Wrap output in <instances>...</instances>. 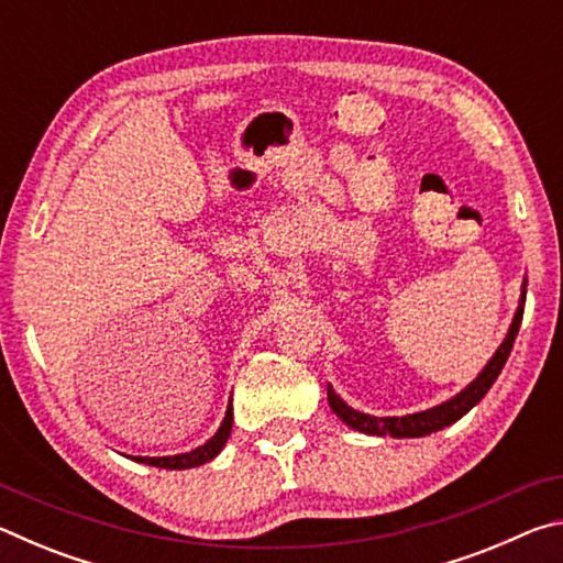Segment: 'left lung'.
I'll return each instance as SVG.
<instances>
[{
	"label": "left lung",
	"mask_w": 563,
	"mask_h": 563,
	"mask_svg": "<svg viewBox=\"0 0 563 563\" xmlns=\"http://www.w3.org/2000/svg\"><path fill=\"white\" fill-rule=\"evenodd\" d=\"M523 302H527V280H523V285H521L519 308H517V312H514L509 332L499 345V350L494 352V357L487 362V367L476 375L474 383L466 385L460 395L446 399V402L437 405L432 409H424V412H415V415H405V417H373V415H365V412H357V409H352L345 399H340L335 389L328 385L330 409L342 419V422L352 427V430L365 432V434H377V437L389 434V437H397V440H405V437H424V434L444 430V427L454 424L456 419H462L466 412H470L476 402H482V397L489 393L494 379L499 377L501 367L507 365L509 352L514 347V340H517V332H519L521 318H523Z\"/></svg>",
	"instance_id": "left-lung-1"
}]
</instances>
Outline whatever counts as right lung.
Returning a JSON list of instances; mask_svg holds the SVG:
<instances>
[{"instance_id": "obj_1", "label": "right lung", "mask_w": 563, "mask_h": 563, "mask_svg": "<svg viewBox=\"0 0 563 563\" xmlns=\"http://www.w3.org/2000/svg\"><path fill=\"white\" fill-rule=\"evenodd\" d=\"M231 427H233V407L228 405L221 427H218V432L206 444L174 456H133V462L161 466V470H190V466H201L206 462H211L213 456H218V452L223 450L228 437H231Z\"/></svg>"}]
</instances>
